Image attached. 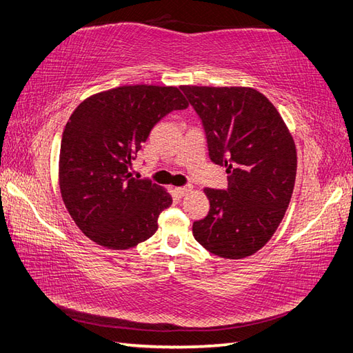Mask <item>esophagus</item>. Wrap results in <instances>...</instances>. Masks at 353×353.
<instances>
[{"mask_svg": "<svg viewBox=\"0 0 353 353\" xmlns=\"http://www.w3.org/2000/svg\"><path fill=\"white\" fill-rule=\"evenodd\" d=\"M192 190V185H184V187H176L175 192L179 194V196H184V194H187Z\"/></svg>", "mask_w": 353, "mask_h": 353, "instance_id": "34e87169", "label": "esophagus"}]
</instances>
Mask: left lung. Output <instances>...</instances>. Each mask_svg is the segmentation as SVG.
<instances>
[{
	"label": "left lung",
	"mask_w": 353,
	"mask_h": 353,
	"mask_svg": "<svg viewBox=\"0 0 353 353\" xmlns=\"http://www.w3.org/2000/svg\"><path fill=\"white\" fill-rule=\"evenodd\" d=\"M205 132L210 160L226 168L228 187L205 189L208 214L193 237L222 258H245L270 240L296 179V148L283 117L250 88L181 85Z\"/></svg>",
	"instance_id": "obj_1"
}]
</instances>
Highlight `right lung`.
<instances>
[{
    "mask_svg": "<svg viewBox=\"0 0 353 353\" xmlns=\"http://www.w3.org/2000/svg\"><path fill=\"white\" fill-rule=\"evenodd\" d=\"M187 107L176 88L140 84L101 92L70 114L60 145V190L90 240L128 249L154 236L172 196L128 169L155 125Z\"/></svg>",
    "mask_w": 353,
    "mask_h": 353,
    "instance_id": "obj_1",
    "label": "right lung"
}]
</instances>
